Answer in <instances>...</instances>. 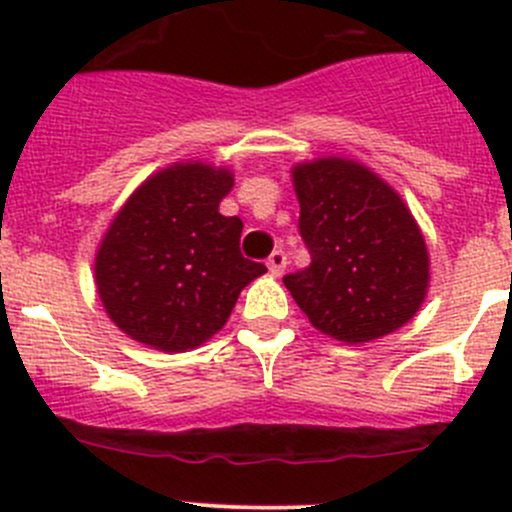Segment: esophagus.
<instances>
[{
  "mask_svg": "<svg viewBox=\"0 0 512 512\" xmlns=\"http://www.w3.org/2000/svg\"><path fill=\"white\" fill-rule=\"evenodd\" d=\"M267 267H270L272 275H282L287 267V255L282 250H275L270 257H267Z\"/></svg>",
  "mask_w": 512,
  "mask_h": 512,
  "instance_id": "obj_1",
  "label": "esophagus"
}]
</instances>
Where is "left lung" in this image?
<instances>
[{
  "label": "left lung",
  "instance_id": "8db88e82",
  "mask_svg": "<svg viewBox=\"0 0 512 512\" xmlns=\"http://www.w3.org/2000/svg\"><path fill=\"white\" fill-rule=\"evenodd\" d=\"M312 265L285 275L309 322L347 344L404 327L428 287V252L404 200L369 168L322 158L292 170Z\"/></svg>",
  "mask_w": 512,
  "mask_h": 512
}]
</instances>
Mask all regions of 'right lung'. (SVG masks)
<instances>
[{"instance_id":"1","label":"right lung","mask_w":512,"mask_h":512,"mask_svg":"<svg viewBox=\"0 0 512 512\" xmlns=\"http://www.w3.org/2000/svg\"><path fill=\"white\" fill-rule=\"evenodd\" d=\"M232 173L178 163L148 178L96 255L108 317L160 352L195 349L223 329L242 287L267 272L240 252L242 220L220 215Z\"/></svg>"}]
</instances>
